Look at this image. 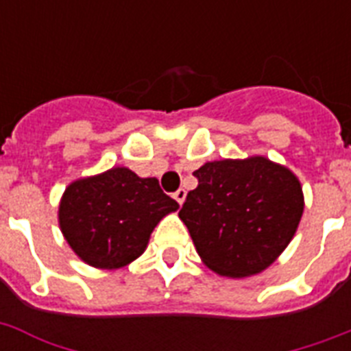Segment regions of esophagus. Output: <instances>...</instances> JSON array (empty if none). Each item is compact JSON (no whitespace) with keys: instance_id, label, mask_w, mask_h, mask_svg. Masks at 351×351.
<instances>
[{"instance_id":"esophagus-1","label":"esophagus","mask_w":351,"mask_h":351,"mask_svg":"<svg viewBox=\"0 0 351 351\" xmlns=\"http://www.w3.org/2000/svg\"><path fill=\"white\" fill-rule=\"evenodd\" d=\"M173 197H175V200L178 204H184V200H186V189H178V191L175 193V195H173Z\"/></svg>"}]
</instances>
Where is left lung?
<instances>
[{
    "instance_id": "left-lung-1",
    "label": "left lung",
    "mask_w": 351,
    "mask_h": 351,
    "mask_svg": "<svg viewBox=\"0 0 351 351\" xmlns=\"http://www.w3.org/2000/svg\"><path fill=\"white\" fill-rule=\"evenodd\" d=\"M180 220L202 262L222 277L262 273L293 239L304 211L293 171L266 156L215 160L197 169Z\"/></svg>"
}]
</instances>
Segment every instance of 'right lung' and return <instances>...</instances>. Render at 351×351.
<instances>
[{"label":"right lung","instance_id":"obj_1","mask_svg":"<svg viewBox=\"0 0 351 351\" xmlns=\"http://www.w3.org/2000/svg\"><path fill=\"white\" fill-rule=\"evenodd\" d=\"M178 204L156 178H140L129 167L71 182L58 208L63 237L76 255L98 269H118L142 255L151 233Z\"/></svg>","mask_w":351,"mask_h":351}]
</instances>
